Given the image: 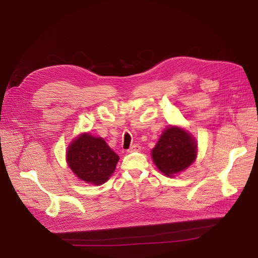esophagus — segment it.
Instances as JSON below:
<instances>
[{"label":"esophagus","instance_id":"obj_1","mask_svg":"<svg viewBox=\"0 0 258 258\" xmlns=\"http://www.w3.org/2000/svg\"><path fill=\"white\" fill-rule=\"evenodd\" d=\"M141 151V146H140L139 144H134L132 145L129 150H128V153H132V152H140Z\"/></svg>","mask_w":258,"mask_h":258}]
</instances>
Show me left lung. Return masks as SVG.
Returning <instances> with one entry per match:
<instances>
[{"label": "left lung", "mask_w": 258, "mask_h": 258, "mask_svg": "<svg viewBox=\"0 0 258 258\" xmlns=\"http://www.w3.org/2000/svg\"><path fill=\"white\" fill-rule=\"evenodd\" d=\"M155 165L167 176L188 168L197 155L196 142L188 132L177 127L163 131L152 151Z\"/></svg>", "instance_id": "left-lung-1"}]
</instances>
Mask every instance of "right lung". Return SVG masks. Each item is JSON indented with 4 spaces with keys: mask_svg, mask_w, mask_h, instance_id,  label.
<instances>
[{
    "mask_svg": "<svg viewBox=\"0 0 258 258\" xmlns=\"http://www.w3.org/2000/svg\"><path fill=\"white\" fill-rule=\"evenodd\" d=\"M116 155L102 138L81 135L68 147L69 167L83 181L95 185L105 183L118 162Z\"/></svg>",
    "mask_w": 258,
    "mask_h": 258,
    "instance_id": "add662e5",
    "label": "right lung"
}]
</instances>
